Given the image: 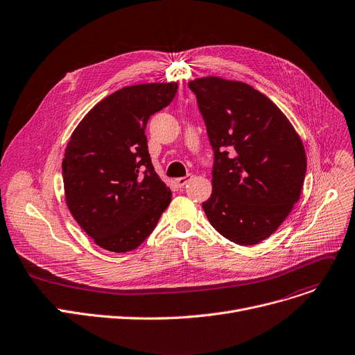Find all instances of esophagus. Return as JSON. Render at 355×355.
Segmentation results:
<instances>
[{
    "mask_svg": "<svg viewBox=\"0 0 355 355\" xmlns=\"http://www.w3.org/2000/svg\"><path fill=\"white\" fill-rule=\"evenodd\" d=\"M191 178H193V175H185V177H180V178H177L175 180V182H177V185L180 187V188H182L188 181H191Z\"/></svg>",
    "mask_w": 355,
    "mask_h": 355,
    "instance_id": "1",
    "label": "esophagus"
}]
</instances>
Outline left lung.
<instances>
[{
  "label": "left lung",
  "instance_id": "obj_1",
  "mask_svg": "<svg viewBox=\"0 0 355 355\" xmlns=\"http://www.w3.org/2000/svg\"><path fill=\"white\" fill-rule=\"evenodd\" d=\"M214 151L212 194L202 202L223 237L254 245L268 239L300 200L306 171L301 138L264 94L218 77L188 83Z\"/></svg>",
  "mask_w": 355,
  "mask_h": 355
}]
</instances>
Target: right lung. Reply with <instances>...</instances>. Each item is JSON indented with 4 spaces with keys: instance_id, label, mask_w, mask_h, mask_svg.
<instances>
[{
    "instance_id": "1",
    "label": "right lung",
    "mask_w": 355,
    "mask_h": 355,
    "mask_svg": "<svg viewBox=\"0 0 355 355\" xmlns=\"http://www.w3.org/2000/svg\"><path fill=\"white\" fill-rule=\"evenodd\" d=\"M177 88V83H151L118 89L83 118L68 141L65 201L104 250L139 247L171 202L170 188L154 171L146 127L151 115L170 105Z\"/></svg>"
}]
</instances>
